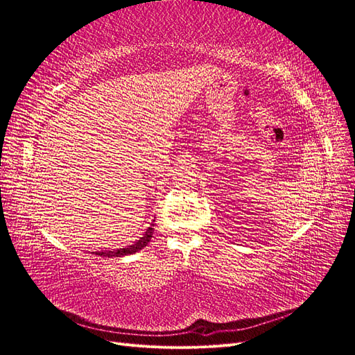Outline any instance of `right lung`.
<instances>
[{
    "label": "right lung",
    "mask_w": 355,
    "mask_h": 355,
    "mask_svg": "<svg viewBox=\"0 0 355 355\" xmlns=\"http://www.w3.org/2000/svg\"><path fill=\"white\" fill-rule=\"evenodd\" d=\"M153 222L150 224V227L146 230V232L143 234V237H140L135 244H131V245H127V247H124V248H118V250H114V252H96L95 254H98V256H102V257H121V256H127V254H133V253H136V252H139V250H141L143 247H146L148 245V243L150 241V239H152V235H153Z\"/></svg>",
    "instance_id": "1"
}]
</instances>
